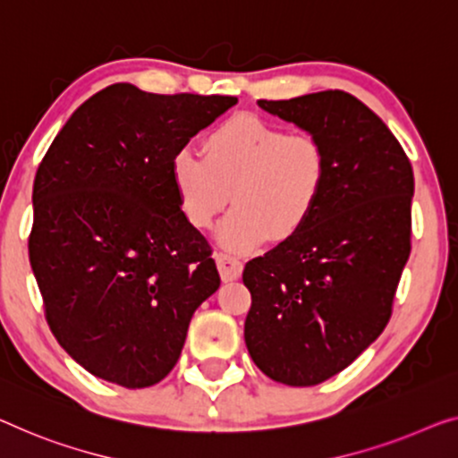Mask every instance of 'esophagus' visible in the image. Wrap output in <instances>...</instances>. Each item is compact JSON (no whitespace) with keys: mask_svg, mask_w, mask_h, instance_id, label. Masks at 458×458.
I'll use <instances>...</instances> for the list:
<instances>
[{"mask_svg":"<svg viewBox=\"0 0 458 458\" xmlns=\"http://www.w3.org/2000/svg\"><path fill=\"white\" fill-rule=\"evenodd\" d=\"M216 263H217V269H220V276L224 282H234V279L241 277L242 263L238 261L236 257H230V255H226V252H217Z\"/></svg>","mask_w":458,"mask_h":458,"instance_id":"obj_1","label":"esophagus"}]
</instances>
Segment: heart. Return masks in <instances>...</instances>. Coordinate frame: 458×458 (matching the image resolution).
<instances>
[{
	"mask_svg": "<svg viewBox=\"0 0 458 458\" xmlns=\"http://www.w3.org/2000/svg\"><path fill=\"white\" fill-rule=\"evenodd\" d=\"M203 154L181 148L170 174L191 226L208 230L217 214L234 209L217 228V242L247 255L269 241H288L315 214L329 179V158L317 135L285 133L255 114H234L203 138Z\"/></svg>",
	"mask_w": 458,
	"mask_h": 458,
	"instance_id": "b5f03b06",
	"label": "heart"
}]
</instances>
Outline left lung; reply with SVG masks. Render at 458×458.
Instances as JSON below:
<instances>
[{"label":"left lung","instance_id":"8db88e82","mask_svg":"<svg viewBox=\"0 0 458 458\" xmlns=\"http://www.w3.org/2000/svg\"><path fill=\"white\" fill-rule=\"evenodd\" d=\"M257 105L317 135L329 158L309 224L242 271L252 361L273 380L312 386L350 366L391 318L411 252L413 168L378 114L344 90Z\"/></svg>","mask_w":458,"mask_h":458}]
</instances>
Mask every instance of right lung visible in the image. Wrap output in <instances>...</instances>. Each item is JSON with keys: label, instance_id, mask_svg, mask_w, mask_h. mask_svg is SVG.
Segmentation results:
<instances>
[{"label": "right lung", "instance_id": "1", "mask_svg": "<svg viewBox=\"0 0 458 458\" xmlns=\"http://www.w3.org/2000/svg\"><path fill=\"white\" fill-rule=\"evenodd\" d=\"M236 100L106 86L40 160L30 265L55 339L94 377L127 388L160 382L179 361L193 312L220 288L170 164Z\"/></svg>", "mask_w": 458, "mask_h": 458}]
</instances>
